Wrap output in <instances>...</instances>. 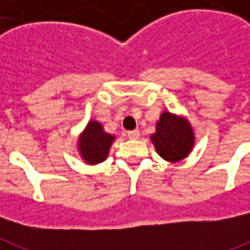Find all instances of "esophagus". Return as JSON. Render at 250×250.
<instances>
[{"label": "esophagus", "mask_w": 250, "mask_h": 250, "mask_svg": "<svg viewBox=\"0 0 250 250\" xmlns=\"http://www.w3.org/2000/svg\"><path fill=\"white\" fill-rule=\"evenodd\" d=\"M127 136H129V139H131V140H136V139H139V136H140V131H139V130H130V131H127Z\"/></svg>", "instance_id": "esophagus-1"}]
</instances>
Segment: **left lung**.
I'll use <instances>...</instances> for the list:
<instances>
[{"label":"left lung","instance_id":"8db88e82","mask_svg":"<svg viewBox=\"0 0 250 250\" xmlns=\"http://www.w3.org/2000/svg\"><path fill=\"white\" fill-rule=\"evenodd\" d=\"M159 155L175 163L189 155L194 146V131L190 123L183 116L164 111L156 123V131L150 136Z\"/></svg>","mask_w":250,"mask_h":250}]
</instances>
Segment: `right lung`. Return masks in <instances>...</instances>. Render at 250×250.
Listing matches in <instances>:
<instances>
[{"mask_svg": "<svg viewBox=\"0 0 250 250\" xmlns=\"http://www.w3.org/2000/svg\"><path fill=\"white\" fill-rule=\"evenodd\" d=\"M114 140L115 136L104 131L99 121L91 120L79 138L77 149L85 163L95 165L106 160Z\"/></svg>", "mask_w": 250, "mask_h": 250, "instance_id": "add662e5", "label": "right lung"}]
</instances>
